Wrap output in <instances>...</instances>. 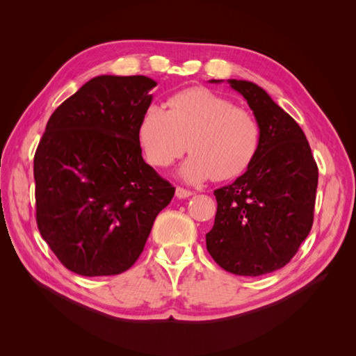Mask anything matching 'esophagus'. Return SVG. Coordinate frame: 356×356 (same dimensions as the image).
Listing matches in <instances>:
<instances>
[{"label":"esophagus","mask_w":356,"mask_h":356,"mask_svg":"<svg viewBox=\"0 0 356 356\" xmlns=\"http://www.w3.org/2000/svg\"><path fill=\"white\" fill-rule=\"evenodd\" d=\"M193 195L191 190H187V188H182V187H177L175 190V196L179 197V199H186V197H190Z\"/></svg>","instance_id":"34e87169"}]
</instances>
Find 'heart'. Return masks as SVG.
I'll return each mask as SVG.
<instances>
[{"label":"heart","mask_w":356,"mask_h":356,"mask_svg":"<svg viewBox=\"0 0 356 356\" xmlns=\"http://www.w3.org/2000/svg\"><path fill=\"white\" fill-rule=\"evenodd\" d=\"M138 139L147 161L166 168L187 152L179 174L188 182L224 181L241 175L261 144L257 117L222 95L190 88L168 99V110L152 104L138 124ZM189 145H186V141Z\"/></svg>","instance_id":"obj_1"}]
</instances>
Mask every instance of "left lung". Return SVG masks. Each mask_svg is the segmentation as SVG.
Here are the masks:
<instances>
[{
  "instance_id": "1",
  "label": "left lung",
  "mask_w": 356,
  "mask_h": 356,
  "mask_svg": "<svg viewBox=\"0 0 356 356\" xmlns=\"http://www.w3.org/2000/svg\"><path fill=\"white\" fill-rule=\"evenodd\" d=\"M227 81L260 122L261 144L243 175L213 191L217 213L207 250L224 270L260 276L288 264L307 238L318 166L301 127L260 86Z\"/></svg>"
}]
</instances>
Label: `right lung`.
I'll return each instance as SVG.
<instances>
[{"instance_id": "1", "label": "right lung", "mask_w": 356, "mask_h": 356, "mask_svg": "<svg viewBox=\"0 0 356 356\" xmlns=\"http://www.w3.org/2000/svg\"><path fill=\"white\" fill-rule=\"evenodd\" d=\"M156 84L144 75H99L49 118L34 156L37 225L74 273L126 272L174 197L138 139Z\"/></svg>"}]
</instances>
